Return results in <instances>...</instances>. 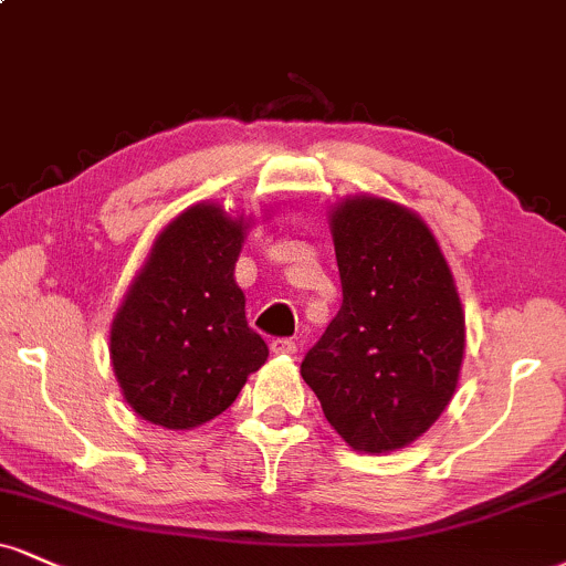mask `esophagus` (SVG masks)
<instances>
[{
	"label": "esophagus",
	"instance_id": "esophagus-1",
	"mask_svg": "<svg viewBox=\"0 0 566 566\" xmlns=\"http://www.w3.org/2000/svg\"><path fill=\"white\" fill-rule=\"evenodd\" d=\"M271 350L279 353V356H295L297 353V343L290 337H274L271 339Z\"/></svg>",
	"mask_w": 566,
	"mask_h": 566
}]
</instances>
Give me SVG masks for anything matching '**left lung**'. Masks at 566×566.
<instances>
[{
    "label": "left lung",
    "instance_id": "1",
    "mask_svg": "<svg viewBox=\"0 0 566 566\" xmlns=\"http://www.w3.org/2000/svg\"><path fill=\"white\" fill-rule=\"evenodd\" d=\"M343 305L301 374L350 448H403L451 403L464 313L432 231L395 202L356 197L332 213Z\"/></svg>",
    "mask_w": 566,
    "mask_h": 566
}]
</instances>
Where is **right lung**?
Masks as SVG:
<instances>
[{"mask_svg": "<svg viewBox=\"0 0 566 566\" xmlns=\"http://www.w3.org/2000/svg\"><path fill=\"white\" fill-rule=\"evenodd\" d=\"M242 242L244 223L216 206L189 208L155 242L111 332L115 377L142 419L168 430L210 421L269 358L234 282Z\"/></svg>", "mask_w": 566, "mask_h": 566, "instance_id": "right-lung-1", "label": "right lung"}]
</instances>
